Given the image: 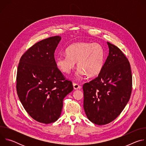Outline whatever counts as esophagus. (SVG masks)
<instances>
[{
  "label": "esophagus",
  "mask_w": 146,
  "mask_h": 146,
  "mask_svg": "<svg viewBox=\"0 0 146 146\" xmlns=\"http://www.w3.org/2000/svg\"><path fill=\"white\" fill-rule=\"evenodd\" d=\"M73 88H74V90H78V89L80 90V89H81V87L79 84H77V83H74V84H73Z\"/></svg>",
  "instance_id": "34e87169"
}]
</instances>
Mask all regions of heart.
Segmentation results:
<instances>
[{
    "mask_svg": "<svg viewBox=\"0 0 146 146\" xmlns=\"http://www.w3.org/2000/svg\"><path fill=\"white\" fill-rule=\"evenodd\" d=\"M65 53L66 55H59L55 59L56 66L62 73H70L76 62L78 76L86 74L88 77H94L103 68L105 50L98 43H75L66 49Z\"/></svg>",
    "mask_w": 146,
    "mask_h": 146,
    "instance_id": "obj_1",
    "label": "heart"
}]
</instances>
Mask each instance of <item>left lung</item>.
I'll return each instance as SVG.
<instances>
[{
  "mask_svg": "<svg viewBox=\"0 0 146 146\" xmlns=\"http://www.w3.org/2000/svg\"><path fill=\"white\" fill-rule=\"evenodd\" d=\"M109 54L98 77L83 85L84 109L92 122L102 125L114 120L128 103L132 76L128 58L108 42Z\"/></svg>",
  "mask_w": 146,
  "mask_h": 146,
  "instance_id": "1",
  "label": "left lung"
}]
</instances>
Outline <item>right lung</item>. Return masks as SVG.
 I'll use <instances>...</instances> for the list:
<instances>
[{
	"instance_id": "right-lung-1",
	"label": "right lung",
	"mask_w": 146,
	"mask_h": 146,
	"mask_svg": "<svg viewBox=\"0 0 146 146\" xmlns=\"http://www.w3.org/2000/svg\"><path fill=\"white\" fill-rule=\"evenodd\" d=\"M60 39L52 36L35 43L21 57L17 69V92L24 108L33 119L46 124L59 118L64 98L73 90L55 64Z\"/></svg>"
}]
</instances>
